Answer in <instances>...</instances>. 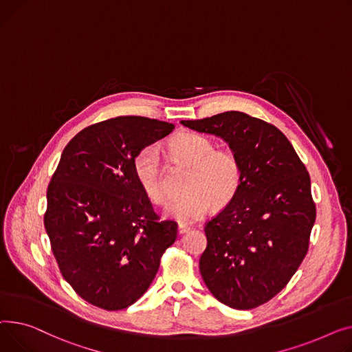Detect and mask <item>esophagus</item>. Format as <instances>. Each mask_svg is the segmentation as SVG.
I'll use <instances>...</instances> for the list:
<instances>
[{
    "mask_svg": "<svg viewBox=\"0 0 352 352\" xmlns=\"http://www.w3.org/2000/svg\"><path fill=\"white\" fill-rule=\"evenodd\" d=\"M189 230H190V227H189V226L179 224V227H177V233H179V234H184V233H188Z\"/></svg>",
    "mask_w": 352,
    "mask_h": 352,
    "instance_id": "34e87169",
    "label": "esophagus"
}]
</instances>
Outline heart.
<instances>
[{"label":"heart","mask_w":352,"mask_h":352,"mask_svg":"<svg viewBox=\"0 0 352 352\" xmlns=\"http://www.w3.org/2000/svg\"><path fill=\"white\" fill-rule=\"evenodd\" d=\"M172 155L192 168L186 179V193L173 199L164 209V216L183 224L203 219L212 204L217 208L229 204L237 195L243 170L234 152L216 149V143L199 133L186 132L169 142ZM133 175L152 201L164 203L168 189L163 180V168L157 146L143 148L133 159Z\"/></svg>","instance_id":"heart-1"}]
</instances>
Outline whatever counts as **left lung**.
<instances>
[{"label": "left lung", "instance_id": "left-lung-1", "mask_svg": "<svg viewBox=\"0 0 352 352\" xmlns=\"http://www.w3.org/2000/svg\"><path fill=\"white\" fill-rule=\"evenodd\" d=\"M182 125L229 143L241 163L236 197L206 223L200 274L236 309L278 294L304 260L316 221L311 180L293 144L272 123L230 111Z\"/></svg>", "mask_w": 352, "mask_h": 352}]
</instances>
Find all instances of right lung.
<instances>
[{"mask_svg":"<svg viewBox=\"0 0 352 352\" xmlns=\"http://www.w3.org/2000/svg\"><path fill=\"white\" fill-rule=\"evenodd\" d=\"M173 129L118 116L82 129L60 155L44 224L62 276L92 305L116 311L136 302L176 240L177 224L159 219L133 175L139 151Z\"/></svg>","mask_w":352,"mask_h":352,"instance_id":"1","label":"right lung"}]
</instances>
